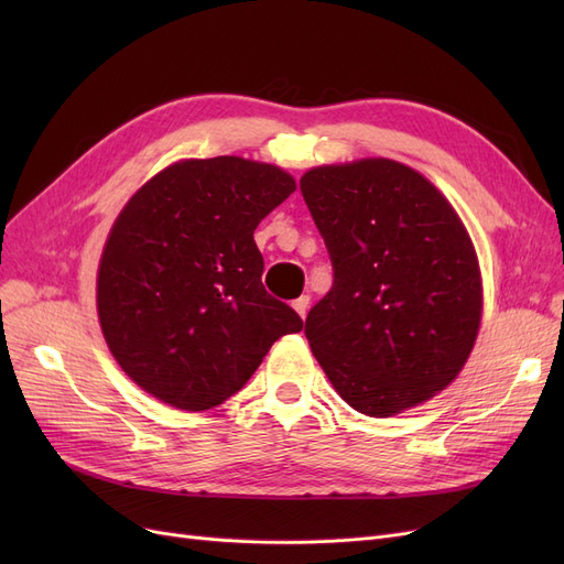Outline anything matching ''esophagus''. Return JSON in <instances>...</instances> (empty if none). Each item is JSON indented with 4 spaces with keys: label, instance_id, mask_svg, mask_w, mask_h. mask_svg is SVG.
<instances>
[{
    "label": "esophagus",
    "instance_id": "1",
    "mask_svg": "<svg viewBox=\"0 0 564 564\" xmlns=\"http://www.w3.org/2000/svg\"><path fill=\"white\" fill-rule=\"evenodd\" d=\"M292 305H294V311H296L301 317H305V313H308V308H311V296L303 294V296H299Z\"/></svg>",
    "mask_w": 564,
    "mask_h": 564
}]
</instances>
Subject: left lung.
<instances>
[{
  "label": "left lung",
  "instance_id": "left-lung-1",
  "mask_svg": "<svg viewBox=\"0 0 564 564\" xmlns=\"http://www.w3.org/2000/svg\"><path fill=\"white\" fill-rule=\"evenodd\" d=\"M301 193L334 268L305 317L319 367L367 416L431 400L464 369L482 317L458 214L429 178L383 158L315 166Z\"/></svg>",
  "mask_w": 564,
  "mask_h": 564
}]
</instances>
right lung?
<instances>
[{
	"label": "right lung",
	"mask_w": 564,
	"mask_h": 564,
	"mask_svg": "<svg viewBox=\"0 0 564 564\" xmlns=\"http://www.w3.org/2000/svg\"><path fill=\"white\" fill-rule=\"evenodd\" d=\"M296 191L280 166L183 160L152 176L117 216L96 303L127 377L185 412L224 404L270 346L303 329L261 282V220Z\"/></svg>",
	"instance_id": "add662e5"
}]
</instances>
